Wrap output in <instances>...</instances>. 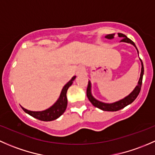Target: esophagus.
I'll return each mask as SVG.
<instances>
[{"mask_svg": "<svg viewBox=\"0 0 155 155\" xmlns=\"http://www.w3.org/2000/svg\"><path fill=\"white\" fill-rule=\"evenodd\" d=\"M84 68L83 66H78L77 68V72H76V74L77 76H81L82 74H84Z\"/></svg>", "mask_w": 155, "mask_h": 155, "instance_id": "obj_1", "label": "esophagus"}]
</instances>
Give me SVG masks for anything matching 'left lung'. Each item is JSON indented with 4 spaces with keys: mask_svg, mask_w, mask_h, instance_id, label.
<instances>
[{
    "mask_svg": "<svg viewBox=\"0 0 155 155\" xmlns=\"http://www.w3.org/2000/svg\"><path fill=\"white\" fill-rule=\"evenodd\" d=\"M118 36H119V37H122V39L121 40V42L130 43V44H132L133 45H134L135 47H136L134 42L132 40H130L129 38H127L125 35L122 34V33H118ZM105 37L107 38V39H113V38H114V33H113V34L107 35ZM137 51H138V50H137ZM141 63H142L141 74H140V80H139L138 85L135 87V89H134V91L130 94V95H127V97H125V98H123V99L120 100V101L117 102H115V103H113V104L103 103V102L98 101V100H96L95 98H94L93 97H92V94H91V84L89 81L88 86H87V98H88V99L89 100V101H90L91 103H92V104L93 105V106H95V107H98L99 108V109L102 110H104V111H117V110H119L122 109V108L125 107L126 106H127V105L130 104H131L132 102L136 99L137 97L138 96L139 93H140V89H141L142 84H143V74H144V67H143V62H142V60H141Z\"/></svg>",
    "mask_w": 155,
    "mask_h": 155,
    "instance_id": "1",
    "label": "left lung"
}]
</instances>
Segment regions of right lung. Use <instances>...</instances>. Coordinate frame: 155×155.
Here are the masks:
<instances>
[{
	"mask_svg": "<svg viewBox=\"0 0 155 155\" xmlns=\"http://www.w3.org/2000/svg\"><path fill=\"white\" fill-rule=\"evenodd\" d=\"M75 79V77H73L70 81L64 86L63 89H62L61 94L57 100V101L52 107H51L48 109L45 110L43 111H38V112H35V111H30L28 110L25 109L24 107L21 108L25 113L28 114L30 115L33 117L36 118V119H39V120L44 121V122H49V121L55 120L57 118L60 117L63 113L66 110L67 107V97H66V92L68 90V87L72 84L73 81Z\"/></svg>",
	"mask_w": 155,
	"mask_h": 155,
	"instance_id": "obj_1",
	"label": "right lung"
}]
</instances>
